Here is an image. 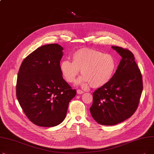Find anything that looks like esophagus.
<instances>
[{
  "label": "esophagus",
  "instance_id": "obj_1",
  "mask_svg": "<svg viewBox=\"0 0 154 154\" xmlns=\"http://www.w3.org/2000/svg\"><path fill=\"white\" fill-rule=\"evenodd\" d=\"M77 92L78 94H82L84 93V91H82V90H80V89H78L77 91Z\"/></svg>",
  "mask_w": 154,
  "mask_h": 154
}]
</instances>
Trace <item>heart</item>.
Wrapping results in <instances>:
<instances>
[{"mask_svg":"<svg viewBox=\"0 0 154 154\" xmlns=\"http://www.w3.org/2000/svg\"><path fill=\"white\" fill-rule=\"evenodd\" d=\"M72 62L65 59L60 64L62 74L66 81L74 82L81 70L82 82L89 83L94 88L107 84L114 75L117 62L112 55L90 48L76 51L72 55Z\"/></svg>","mask_w":154,"mask_h":154,"instance_id":"b5f03b06","label":"heart"}]
</instances>
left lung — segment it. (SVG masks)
<instances>
[{
  "mask_svg": "<svg viewBox=\"0 0 154 154\" xmlns=\"http://www.w3.org/2000/svg\"><path fill=\"white\" fill-rule=\"evenodd\" d=\"M112 48L122 59L110 81L94 92L90 108L94 119L103 125L130 118L138 107L143 90L142 75L132 52L121 47Z\"/></svg>",
  "mask_w": 154,
  "mask_h": 154,
  "instance_id": "left-lung-1",
  "label": "left lung"
}]
</instances>
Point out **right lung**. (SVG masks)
Listing matches in <instances>:
<instances>
[{"label": "right lung", "mask_w": 154, "mask_h": 154, "mask_svg": "<svg viewBox=\"0 0 154 154\" xmlns=\"http://www.w3.org/2000/svg\"><path fill=\"white\" fill-rule=\"evenodd\" d=\"M62 51L57 44L38 47L23 60L18 72L17 100L27 117L38 126L62 123L77 93L62 77Z\"/></svg>", "instance_id": "add662e5"}]
</instances>
